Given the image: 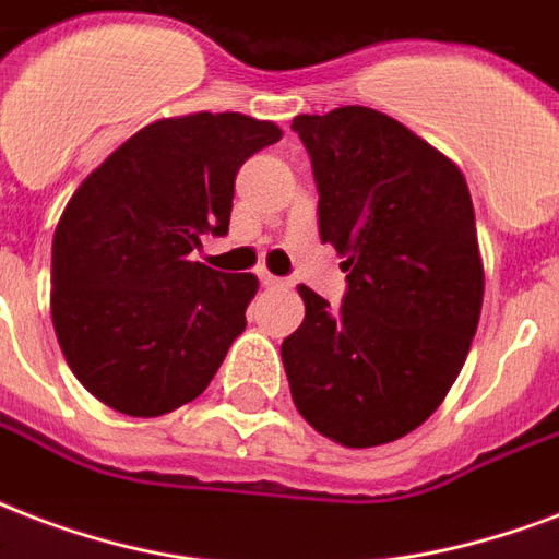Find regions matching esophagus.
<instances>
[{
	"instance_id": "34e87169",
	"label": "esophagus",
	"mask_w": 559,
	"mask_h": 559,
	"mask_svg": "<svg viewBox=\"0 0 559 559\" xmlns=\"http://www.w3.org/2000/svg\"><path fill=\"white\" fill-rule=\"evenodd\" d=\"M257 276H259V283L265 285V288H276V285H283V280L271 274V271H265V267H259Z\"/></svg>"
}]
</instances>
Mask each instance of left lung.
<instances>
[{
	"instance_id": "left-lung-1",
	"label": "left lung",
	"mask_w": 559,
	"mask_h": 559,
	"mask_svg": "<svg viewBox=\"0 0 559 559\" xmlns=\"http://www.w3.org/2000/svg\"><path fill=\"white\" fill-rule=\"evenodd\" d=\"M318 183V230L347 262L332 309L300 285L306 318L283 341L292 400L349 449L423 426L461 373L484 300L473 198L461 168L391 116H297Z\"/></svg>"
}]
</instances>
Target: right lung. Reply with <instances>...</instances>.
Listing matches in <instances>:
<instances>
[{"mask_svg": "<svg viewBox=\"0 0 559 559\" xmlns=\"http://www.w3.org/2000/svg\"><path fill=\"white\" fill-rule=\"evenodd\" d=\"M280 136L241 114L163 119L78 186L51 241V320L95 400L159 417L206 391L259 283L189 253L227 236L239 168Z\"/></svg>", "mask_w": 559, "mask_h": 559, "instance_id": "obj_1", "label": "right lung"}]
</instances>
